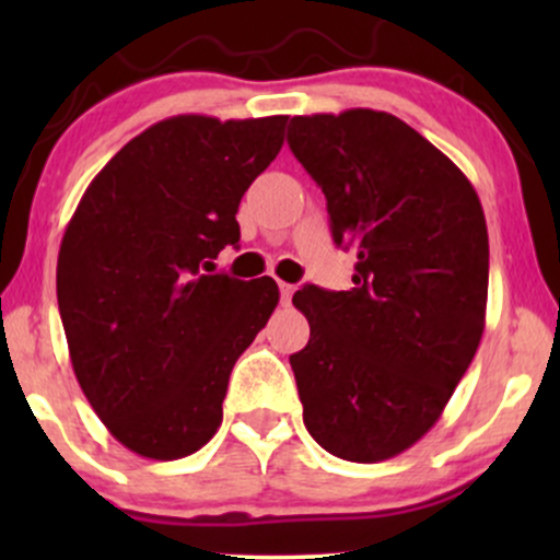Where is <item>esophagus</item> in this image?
<instances>
[{"mask_svg":"<svg viewBox=\"0 0 560 560\" xmlns=\"http://www.w3.org/2000/svg\"><path fill=\"white\" fill-rule=\"evenodd\" d=\"M279 292H281V302L289 305V300H292V294H294V287L287 284V281H279Z\"/></svg>","mask_w":560,"mask_h":560,"instance_id":"34e87169","label":"esophagus"}]
</instances>
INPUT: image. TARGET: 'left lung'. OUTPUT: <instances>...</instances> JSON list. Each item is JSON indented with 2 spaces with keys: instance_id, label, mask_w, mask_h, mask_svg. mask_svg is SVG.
Wrapping results in <instances>:
<instances>
[{
  "instance_id": "8db88e82",
  "label": "left lung",
  "mask_w": 560,
  "mask_h": 560,
  "mask_svg": "<svg viewBox=\"0 0 560 560\" xmlns=\"http://www.w3.org/2000/svg\"><path fill=\"white\" fill-rule=\"evenodd\" d=\"M289 147L324 189L350 292L305 284L311 324L289 355L302 421L352 464L400 455L440 421L485 334L490 240L471 182L389 113L298 115Z\"/></svg>"
}]
</instances>
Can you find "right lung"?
<instances>
[{
  "label": "right lung",
  "mask_w": 560,
  "mask_h": 560,
  "mask_svg": "<svg viewBox=\"0 0 560 560\" xmlns=\"http://www.w3.org/2000/svg\"><path fill=\"white\" fill-rule=\"evenodd\" d=\"M287 115H176L94 176L57 255L70 363L120 445L176 460L208 445L240 355L279 305L271 276L213 268L236 210L284 144Z\"/></svg>",
  "instance_id": "obj_1"
}]
</instances>
